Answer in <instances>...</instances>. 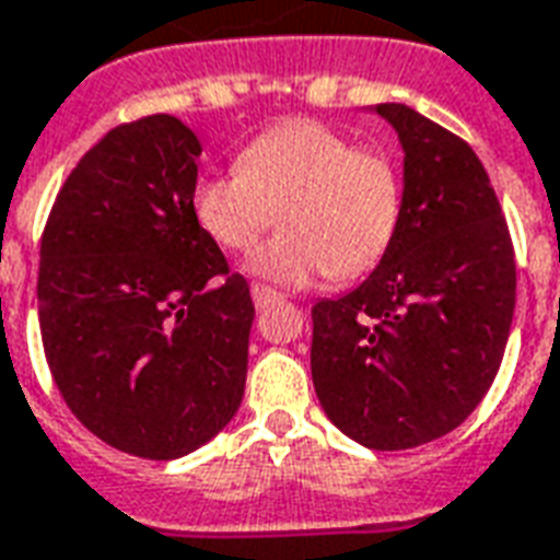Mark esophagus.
<instances>
[{"instance_id":"34e87169","label":"esophagus","mask_w":560,"mask_h":560,"mask_svg":"<svg viewBox=\"0 0 560 560\" xmlns=\"http://www.w3.org/2000/svg\"><path fill=\"white\" fill-rule=\"evenodd\" d=\"M281 296L272 288H264V284H252V302H255V308H269L272 302H279Z\"/></svg>"}]
</instances>
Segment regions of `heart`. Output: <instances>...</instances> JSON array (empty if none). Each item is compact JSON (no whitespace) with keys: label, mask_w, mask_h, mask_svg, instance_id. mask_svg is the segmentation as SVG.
<instances>
[{"label":"heart","mask_w":560,"mask_h":560,"mask_svg":"<svg viewBox=\"0 0 560 560\" xmlns=\"http://www.w3.org/2000/svg\"><path fill=\"white\" fill-rule=\"evenodd\" d=\"M400 210L395 156L312 118L260 132L231 172H210L192 186L196 222L228 252L255 246L279 213L284 231L255 248L248 269L281 288L374 269L395 240Z\"/></svg>","instance_id":"b5f03b06"}]
</instances>
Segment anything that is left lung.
<instances>
[{"label":"left lung","mask_w":560,"mask_h":560,"mask_svg":"<svg viewBox=\"0 0 560 560\" xmlns=\"http://www.w3.org/2000/svg\"><path fill=\"white\" fill-rule=\"evenodd\" d=\"M404 210L380 267L312 308V380L335 428L404 451L459 428L499 374L516 305L508 222L478 153L404 103Z\"/></svg>","instance_id":"left-lung-1"}]
</instances>
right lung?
Here are the masks:
<instances>
[{
    "label": "right lung",
    "instance_id": "obj_1",
    "mask_svg": "<svg viewBox=\"0 0 560 560\" xmlns=\"http://www.w3.org/2000/svg\"><path fill=\"white\" fill-rule=\"evenodd\" d=\"M196 132L148 115L103 136L49 210L37 317L52 380L112 448L177 459L237 412L255 305L192 213Z\"/></svg>",
    "mask_w": 560,
    "mask_h": 560
}]
</instances>
